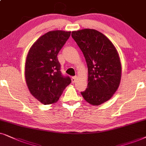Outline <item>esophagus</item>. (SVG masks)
<instances>
[{
  "mask_svg": "<svg viewBox=\"0 0 146 146\" xmlns=\"http://www.w3.org/2000/svg\"><path fill=\"white\" fill-rule=\"evenodd\" d=\"M76 79H77L76 77H72V78H71L72 83H75V81H76Z\"/></svg>",
  "mask_w": 146,
  "mask_h": 146,
  "instance_id": "34e87169",
  "label": "esophagus"
}]
</instances>
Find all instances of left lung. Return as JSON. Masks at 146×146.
<instances>
[{"instance_id": "8db88e82", "label": "left lung", "mask_w": 146, "mask_h": 146, "mask_svg": "<svg viewBox=\"0 0 146 146\" xmlns=\"http://www.w3.org/2000/svg\"><path fill=\"white\" fill-rule=\"evenodd\" d=\"M71 36L82 50L88 69V84L83 98L92 106L110 100L119 86L121 64L115 46L102 33L84 29Z\"/></svg>"}]
</instances>
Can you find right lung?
Wrapping results in <instances>:
<instances>
[{
	"label": "right lung",
	"instance_id": "obj_1",
	"mask_svg": "<svg viewBox=\"0 0 146 146\" xmlns=\"http://www.w3.org/2000/svg\"><path fill=\"white\" fill-rule=\"evenodd\" d=\"M71 31H52L40 36L31 46L25 67V77L30 93L44 105L57 102L71 82L62 75L57 59L59 50Z\"/></svg>",
	"mask_w": 146,
	"mask_h": 146
}]
</instances>
